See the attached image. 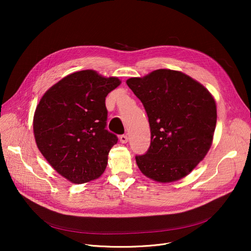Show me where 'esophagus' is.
<instances>
[{
  "label": "esophagus",
  "mask_w": 251,
  "mask_h": 251,
  "mask_svg": "<svg viewBox=\"0 0 251 251\" xmlns=\"http://www.w3.org/2000/svg\"><path fill=\"white\" fill-rule=\"evenodd\" d=\"M119 139H120V142H121V143H127L129 138H128L127 135H121L120 137H119Z\"/></svg>",
  "instance_id": "1"
}]
</instances>
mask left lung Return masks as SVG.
Segmentation results:
<instances>
[{"label": "left lung", "mask_w": 251, "mask_h": 251, "mask_svg": "<svg viewBox=\"0 0 251 251\" xmlns=\"http://www.w3.org/2000/svg\"><path fill=\"white\" fill-rule=\"evenodd\" d=\"M126 83L142 102L151 127L150 149L135 156L139 170L161 183L185 177L212 146L217 123L213 96L188 75L170 69Z\"/></svg>", "instance_id": "obj_1"}]
</instances>
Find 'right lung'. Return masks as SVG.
Masks as SVG:
<instances>
[{"instance_id": "add662e5", "label": "right lung", "mask_w": 251, "mask_h": 251, "mask_svg": "<svg viewBox=\"0 0 251 251\" xmlns=\"http://www.w3.org/2000/svg\"><path fill=\"white\" fill-rule=\"evenodd\" d=\"M120 83L94 70L78 71L52 85L37 104L36 146L56 172L74 184L99 178L107 167L118 137L105 129V97Z\"/></svg>"}]
</instances>
